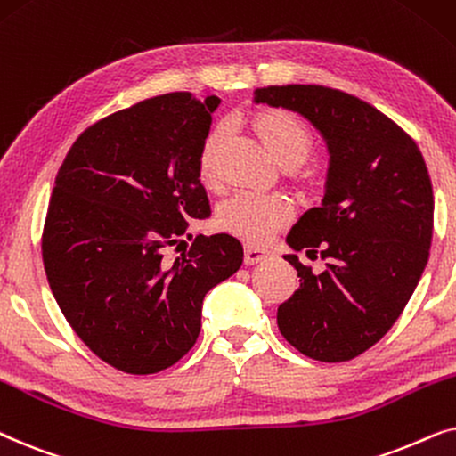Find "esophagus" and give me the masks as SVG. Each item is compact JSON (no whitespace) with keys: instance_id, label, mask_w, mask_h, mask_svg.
Masks as SVG:
<instances>
[{"instance_id":"1","label":"esophagus","mask_w":456,"mask_h":456,"mask_svg":"<svg viewBox=\"0 0 456 456\" xmlns=\"http://www.w3.org/2000/svg\"><path fill=\"white\" fill-rule=\"evenodd\" d=\"M271 252L266 250V248H258V246H252V244H246L244 248V260L246 265H256L260 260L269 258Z\"/></svg>"}]
</instances>
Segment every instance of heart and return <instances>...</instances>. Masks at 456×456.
Segmentation results:
<instances>
[{
  "instance_id": "heart-1",
  "label": "heart",
  "mask_w": 456,
  "mask_h": 456,
  "mask_svg": "<svg viewBox=\"0 0 456 456\" xmlns=\"http://www.w3.org/2000/svg\"><path fill=\"white\" fill-rule=\"evenodd\" d=\"M254 129L263 139L265 148L277 162L291 160L298 162L311 150V131L298 117L285 110H266L254 118ZM224 137V125H216L206 135L202 150H200V175L210 179L215 173V160L218 145ZM289 200L281 193H260V191H238L221 206L218 210V224L224 232L240 235L248 241H266L277 229H281L291 218Z\"/></svg>"
}]
</instances>
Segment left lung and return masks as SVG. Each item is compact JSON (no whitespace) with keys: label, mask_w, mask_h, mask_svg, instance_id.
<instances>
[{"label":"left lung","mask_w":456,"mask_h":456,"mask_svg":"<svg viewBox=\"0 0 456 456\" xmlns=\"http://www.w3.org/2000/svg\"><path fill=\"white\" fill-rule=\"evenodd\" d=\"M254 104L305 117L330 154L325 196L288 235L300 288L277 308L281 336L323 362L359 356L386 336L426 271L434 191L426 160L400 126L359 97L323 85H273ZM322 254L323 273L296 251Z\"/></svg>","instance_id":"obj_1"}]
</instances>
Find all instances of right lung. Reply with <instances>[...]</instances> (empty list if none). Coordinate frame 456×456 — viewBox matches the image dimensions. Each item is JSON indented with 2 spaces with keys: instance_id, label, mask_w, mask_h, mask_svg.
Wrapping results in <instances>:
<instances>
[{
  "instance_id": "right-lung-1",
  "label": "right lung",
  "mask_w": 456,
  "mask_h": 456,
  "mask_svg": "<svg viewBox=\"0 0 456 456\" xmlns=\"http://www.w3.org/2000/svg\"><path fill=\"white\" fill-rule=\"evenodd\" d=\"M218 104L216 95L150 97L81 133L58 171L41 246L47 281L77 336L125 373L183 359L204 296L244 263L227 233L200 235L162 263L187 221L210 216L198 160Z\"/></svg>"
}]
</instances>
